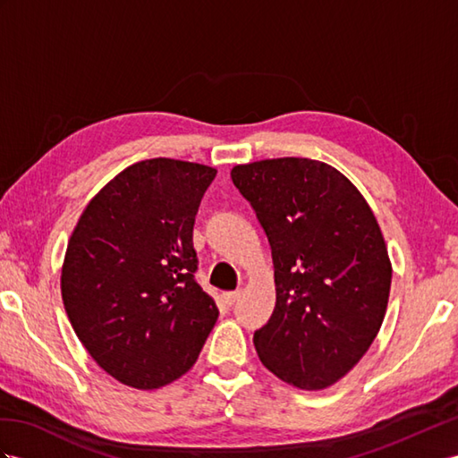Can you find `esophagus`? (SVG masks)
<instances>
[{"mask_svg":"<svg viewBox=\"0 0 458 458\" xmlns=\"http://www.w3.org/2000/svg\"><path fill=\"white\" fill-rule=\"evenodd\" d=\"M240 296H242V290H233V292H225V294H222V300H225L226 306H233V303L240 300Z\"/></svg>","mask_w":458,"mask_h":458,"instance_id":"34e87169","label":"esophagus"}]
</instances>
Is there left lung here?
I'll use <instances>...</instances> for the list:
<instances>
[{
    "mask_svg": "<svg viewBox=\"0 0 458 458\" xmlns=\"http://www.w3.org/2000/svg\"><path fill=\"white\" fill-rule=\"evenodd\" d=\"M230 175L273 251L276 306L253 335L257 354L298 389H327L366 354L385 318L393 267L377 218L319 160H259Z\"/></svg>",
    "mask_w": 458,
    "mask_h": 458,
    "instance_id": "8db88e82",
    "label": "left lung"
}]
</instances>
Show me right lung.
I'll return each instance as SVG.
<instances>
[{"label": "right lung", "instance_id": "right-lung-1", "mask_svg": "<svg viewBox=\"0 0 458 458\" xmlns=\"http://www.w3.org/2000/svg\"><path fill=\"white\" fill-rule=\"evenodd\" d=\"M216 170L150 158L90 199L69 238L62 298L79 341L114 379L158 389L190 371L218 308L197 284L193 225Z\"/></svg>", "mask_w": 458, "mask_h": 458}]
</instances>
